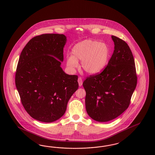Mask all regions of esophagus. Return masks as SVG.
<instances>
[{"mask_svg": "<svg viewBox=\"0 0 155 155\" xmlns=\"http://www.w3.org/2000/svg\"><path fill=\"white\" fill-rule=\"evenodd\" d=\"M78 85H79V86H80V87H81V86L82 85L83 81H82V78H81V77H79V78H78Z\"/></svg>", "mask_w": 155, "mask_h": 155, "instance_id": "1", "label": "esophagus"}]
</instances>
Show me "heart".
<instances>
[{"label": "heart", "instance_id": "heart-1", "mask_svg": "<svg viewBox=\"0 0 155 155\" xmlns=\"http://www.w3.org/2000/svg\"><path fill=\"white\" fill-rule=\"evenodd\" d=\"M72 54L67 56L66 64L72 71L78 66L90 74H96L103 71L109 61L111 51L109 46L103 42L87 39L75 44Z\"/></svg>", "mask_w": 155, "mask_h": 155}]
</instances>
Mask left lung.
Listing matches in <instances>:
<instances>
[{
    "mask_svg": "<svg viewBox=\"0 0 155 155\" xmlns=\"http://www.w3.org/2000/svg\"><path fill=\"white\" fill-rule=\"evenodd\" d=\"M114 51L104 70L88 77L82 85L85 105L93 120L105 122L117 118L129 107L137 85L134 57L123 40L112 36Z\"/></svg>",
    "mask_w": 155,
    "mask_h": 155,
    "instance_id": "obj_1",
    "label": "left lung"
}]
</instances>
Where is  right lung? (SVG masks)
<instances>
[{
	"label": "right lung",
	"mask_w": 155,
	"mask_h": 155,
	"mask_svg": "<svg viewBox=\"0 0 155 155\" xmlns=\"http://www.w3.org/2000/svg\"><path fill=\"white\" fill-rule=\"evenodd\" d=\"M64 35L44 34L32 38L22 51L15 73V85L29 115L50 123L64 114L68 100L78 88V76L61 67Z\"/></svg>",
	"instance_id": "add662e5"
}]
</instances>
